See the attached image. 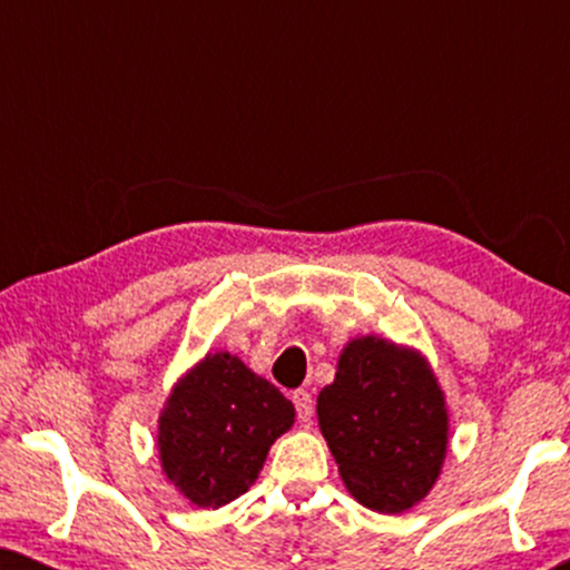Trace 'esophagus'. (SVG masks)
<instances>
[{
  "instance_id": "1",
  "label": "esophagus",
  "mask_w": 570,
  "mask_h": 570,
  "mask_svg": "<svg viewBox=\"0 0 570 570\" xmlns=\"http://www.w3.org/2000/svg\"><path fill=\"white\" fill-rule=\"evenodd\" d=\"M293 404H295V412H298L301 423H308L311 415H314V400H311V394L306 392V389L293 392Z\"/></svg>"
}]
</instances>
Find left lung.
I'll return each mask as SVG.
<instances>
[{
    "label": "left lung",
    "mask_w": 570,
    "mask_h": 570,
    "mask_svg": "<svg viewBox=\"0 0 570 570\" xmlns=\"http://www.w3.org/2000/svg\"><path fill=\"white\" fill-rule=\"evenodd\" d=\"M316 415L342 482L365 509L402 513L431 493L449 449V412L415 350L376 334L350 340Z\"/></svg>",
    "instance_id": "8db88e82"
}]
</instances>
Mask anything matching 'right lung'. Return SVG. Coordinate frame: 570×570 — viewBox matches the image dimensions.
Returning <instances> with one entry per match:
<instances>
[{"mask_svg": "<svg viewBox=\"0 0 570 570\" xmlns=\"http://www.w3.org/2000/svg\"><path fill=\"white\" fill-rule=\"evenodd\" d=\"M295 407L236 355L209 353L170 392L158 420L166 478L199 509H220L259 478Z\"/></svg>", "mask_w": 570, "mask_h": 570, "instance_id": "right-lung-1", "label": "right lung"}]
</instances>
